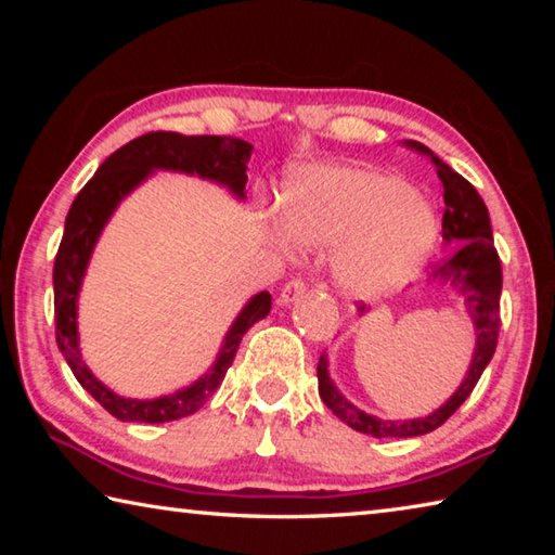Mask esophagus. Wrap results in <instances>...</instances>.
Segmentation results:
<instances>
[{
  "instance_id": "34e87169",
  "label": "esophagus",
  "mask_w": 555,
  "mask_h": 555,
  "mask_svg": "<svg viewBox=\"0 0 555 555\" xmlns=\"http://www.w3.org/2000/svg\"><path fill=\"white\" fill-rule=\"evenodd\" d=\"M306 294V284H304V279H291L288 284L281 288V294H279V300L281 304H294V300H298L300 296Z\"/></svg>"
}]
</instances>
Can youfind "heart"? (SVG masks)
Instances as JSON below:
<instances>
[{
    "instance_id": "heart-1",
    "label": "heart",
    "mask_w": 555,
    "mask_h": 555,
    "mask_svg": "<svg viewBox=\"0 0 555 555\" xmlns=\"http://www.w3.org/2000/svg\"><path fill=\"white\" fill-rule=\"evenodd\" d=\"M284 230L304 247H335L333 274L345 294L377 298L424 267L438 242V215L403 178L372 166H311L281 193Z\"/></svg>"
}]
</instances>
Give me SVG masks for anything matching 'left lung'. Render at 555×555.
I'll list each match as a JSON object with an SVG mask.
<instances>
[{
	"label": "left lung",
	"instance_id": "left-lung-1",
	"mask_svg": "<svg viewBox=\"0 0 555 555\" xmlns=\"http://www.w3.org/2000/svg\"><path fill=\"white\" fill-rule=\"evenodd\" d=\"M413 152L424 154L436 166L440 183H443V240L450 247V255L436 264L430 281L436 284L453 286L465 300V308L475 325V352L473 362H469L467 374L460 387L455 389L443 406L428 413L424 418H409V421H384L357 409L352 401H347L327 374V357L321 354L318 362V393L327 409H331L337 418L343 421L360 434H367L372 438H413L426 436L438 426L453 416L469 393H473L475 384L480 382L482 372L490 364L496 335H500V294H502V264L500 255L494 249L492 240V224L487 205L475 191L473 183L465 181L463 176L453 171L446 162L430 152L428 146L421 142H406ZM367 313V308L360 306V315Z\"/></svg>",
	"mask_w": 555,
	"mask_h": 555
}]
</instances>
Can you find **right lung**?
<instances>
[{
	"mask_svg": "<svg viewBox=\"0 0 555 555\" xmlns=\"http://www.w3.org/2000/svg\"><path fill=\"white\" fill-rule=\"evenodd\" d=\"M249 156L251 144L242 142L237 137H185L178 131H149V134L131 139L129 144L105 158V164L98 168V173L73 201L53 264L55 343H59V350L73 370L75 379L80 382V387L115 418L139 421V424H166V421H178L203 409V403L212 397L228 374L242 335L269 315L271 294L261 291V294L249 298V304L242 308L228 335H224L218 360L191 387L158 399H125L107 389L88 370L78 345V294L102 230H105L112 212L117 210V205L154 171L201 176L205 181L224 185L234 198L244 201Z\"/></svg>",
	"mask_w": 555,
	"mask_h": 555,
	"instance_id": "add662e5",
	"label": "right lung"
}]
</instances>
